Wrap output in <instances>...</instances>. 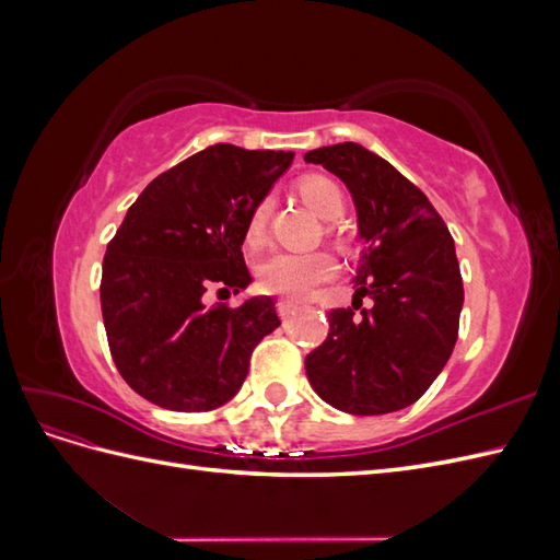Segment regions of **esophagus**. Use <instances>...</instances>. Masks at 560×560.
I'll use <instances>...</instances> for the list:
<instances>
[{
    "label": "esophagus",
    "instance_id": "34e87169",
    "mask_svg": "<svg viewBox=\"0 0 560 560\" xmlns=\"http://www.w3.org/2000/svg\"><path fill=\"white\" fill-rule=\"evenodd\" d=\"M296 303L294 301H287V299H280L278 301V313H280V317L282 319H287V317H292L294 313H296Z\"/></svg>",
    "mask_w": 560,
    "mask_h": 560
}]
</instances>
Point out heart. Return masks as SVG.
<instances>
[{
	"label": "heart",
	"mask_w": 560,
	"mask_h": 560,
	"mask_svg": "<svg viewBox=\"0 0 560 560\" xmlns=\"http://www.w3.org/2000/svg\"><path fill=\"white\" fill-rule=\"evenodd\" d=\"M299 194L322 219H338L346 210V196L334 179L325 175H306L299 182ZM273 200L264 196L254 202L245 222V243L257 247L264 235ZM336 273V264L325 252H276L257 266V284L266 294L287 299H306L322 282Z\"/></svg>",
	"instance_id": "heart-1"
}]
</instances>
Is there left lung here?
<instances>
[{"mask_svg": "<svg viewBox=\"0 0 560 560\" xmlns=\"http://www.w3.org/2000/svg\"><path fill=\"white\" fill-rule=\"evenodd\" d=\"M303 159L348 186L364 241L352 308L329 313L325 343L306 358L308 381L352 416L406 409L457 341L465 292L451 233L428 196L362 144L319 147ZM364 295L375 306L354 316Z\"/></svg>", "mask_w": 560, "mask_h": 560, "instance_id": "1", "label": "left lung"}]
</instances>
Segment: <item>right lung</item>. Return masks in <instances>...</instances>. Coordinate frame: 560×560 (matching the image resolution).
<instances>
[{
  "label": "right lung",
  "mask_w": 560,
  "mask_h": 560,
  "mask_svg": "<svg viewBox=\"0 0 560 560\" xmlns=\"http://www.w3.org/2000/svg\"><path fill=\"white\" fill-rule=\"evenodd\" d=\"M292 151L214 144L151 182L107 245L100 303L118 374L151 404L212 411L238 393L252 350L280 319L270 296L208 308L212 284L241 292L245 222Z\"/></svg>",
  "instance_id": "1"
}]
</instances>
